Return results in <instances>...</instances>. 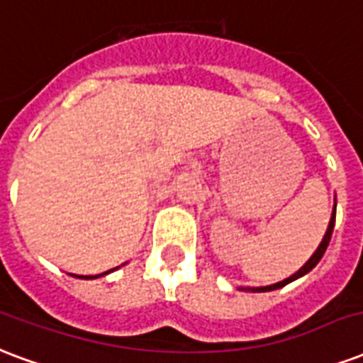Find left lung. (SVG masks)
<instances>
[{
	"label": "left lung",
	"instance_id": "8db88e82",
	"mask_svg": "<svg viewBox=\"0 0 363 363\" xmlns=\"http://www.w3.org/2000/svg\"><path fill=\"white\" fill-rule=\"evenodd\" d=\"M335 214H337V203H335L333 206V214H331V220H329V225H327V231H325V235H323V239H321L320 247L315 249L314 255L310 256V260H308V262L304 264L296 274H293L291 277H287V279H283V281L274 283V285H266V287H239V291H249V293H268V291H275V289L285 287L287 283L295 281V279H298V277H302V275H306L308 272H312V269L318 266V262L321 260V256L325 255L327 247H329V241H331V235H333V228H335Z\"/></svg>",
	"mask_w": 363,
	"mask_h": 363
}]
</instances>
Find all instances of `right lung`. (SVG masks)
<instances>
[{"instance_id":"obj_1","label":"right lung","mask_w":363,"mask_h":363,"mask_svg":"<svg viewBox=\"0 0 363 363\" xmlns=\"http://www.w3.org/2000/svg\"><path fill=\"white\" fill-rule=\"evenodd\" d=\"M118 268H113V269H108V272H105V274H97V275H76V274H70V275H72V277H78V279H97V277H103V275L111 274V272H114V269H118Z\"/></svg>"}]
</instances>
